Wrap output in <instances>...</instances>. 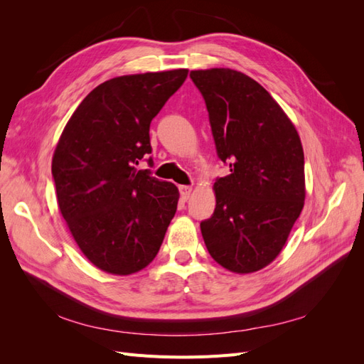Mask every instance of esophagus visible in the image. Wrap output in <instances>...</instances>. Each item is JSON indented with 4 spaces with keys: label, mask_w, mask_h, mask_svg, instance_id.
<instances>
[{
    "label": "esophagus",
    "mask_w": 364,
    "mask_h": 364,
    "mask_svg": "<svg viewBox=\"0 0 364 364\" xmlns=\"http://www.w3.org/2000/svg\"><path fill=\"white\" fill-rule=\"evenodd\" d=\"M191 191H193L191 186H188V185H181V186H179L181 199H182V200H188V197H190Z\"/></svg>",
    "instance_id": "esophagus-1"
}]
</instances>
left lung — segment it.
<instances>
[{"instance_id": "obj_1", "label": "left lung", "mask_w": 364, "mask_h": 364, "mask_svg": "<svg viewBox=\"0 0 364 364\" xmlns=\"http://www.w3.org/2000/svg\"><path fill=\"white\" fill-rule=\"evenodd\" d=\"M209 115L217 156L214 214L200 223L206 249L235 273L279 255L305 200L304 150L281 106L249 75L229 68L191 71Z\"/></svg>"}]
</instances>
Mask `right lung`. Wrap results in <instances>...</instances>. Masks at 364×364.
Listing matches in <instances>:
<instances>
[{"label":"right lung","mask_w":364,"mask_h":364,"mask_svg":"<svg viewBox=\"0 0 364 364\" xmlns=\"http://www.w3.org/2000/svg\"><path fill=\"white\" fill-rule=\"evenodd\" d=\"M188 70L121 75L85 97L54 150L59 209L85 257L112 274L139 272L158 255L179 191L138 165L150 123Z\"/></svg>","instance_id":"right-lung-1"}]
</instances>
